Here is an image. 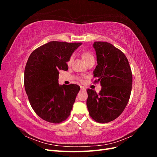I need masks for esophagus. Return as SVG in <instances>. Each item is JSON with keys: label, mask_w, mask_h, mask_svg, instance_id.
I'll return each mask as SVG.
<instances>
[{"label": "esophagus", "mask_w": 157, "mask_h": 157, "mask_svg": "<svg viewBox=\"0 0 157 157\" xmlns=\"http://www.w3.org/2000/svg\"><path fill=\"white\" fill-rule=\"evenodd\" d=\"M80 89H81L82 90H86V88L84 86H80Z\"/></svg>", "instance_id": "obj_1"}]
</instances>
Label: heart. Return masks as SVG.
<instances>
[{"mask_svg":"<svg viewBox=\"0 0 157 157\" xmlns=\"http://www.w3.org/2000/svg\"><path fill=\"white\" fill-rule=\"evenodd\" d=\"M82 58L84 61V62H86L87 61L90 59H94V56L91 53H90L88 52H83L82 53ZM73 59V56H71L69 58V60L67 61V65H71V63H72Z\"/></svg>","mask_w":157,"mask_h":157,"instance_id":"obj_1","label":"heart"}]
</instances>
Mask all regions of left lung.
I'll list each match as a JSON object with an SVG mask.
<instances>
[{"label":"left lung","mask_w":157,"mask_h":157,"mask_svg":"<svg viewBox=\"0 0 157 157\" xmlns=\"http://www.w3.org/2000/svg\"><path fill=\"white\" fill-rule=\"evenodd\" d=\"M98 65L94 71V82H100L98 94L87 89L86 105L90 116L99 123H107L121 115L129 101L132 73L126 56L107 42H94Z\"/></svg>","instance_id":"1"}]
</instances>
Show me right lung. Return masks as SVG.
I'll list each match as a JSON object with an SVG mask.
<instances>
[{
    "label": "right lung",
    "mask_w": 157,
    "mask_h": 157,
    "mask_svg": "<svg viewBox=\"0 0 157 157\" xmlns=\"http://www.w3.org/2000/svg\"><path fill=\"white\" fill-rule=\"evenodd\" d=\"M81 44L51 41L35 49L28 58L24 71L25 92L33 109L45 121L59 124L70 115L80 86L59 85V71L68 70L67 61Z\"/></svg>",
    "instance_id": "1"
}]
</instances>
